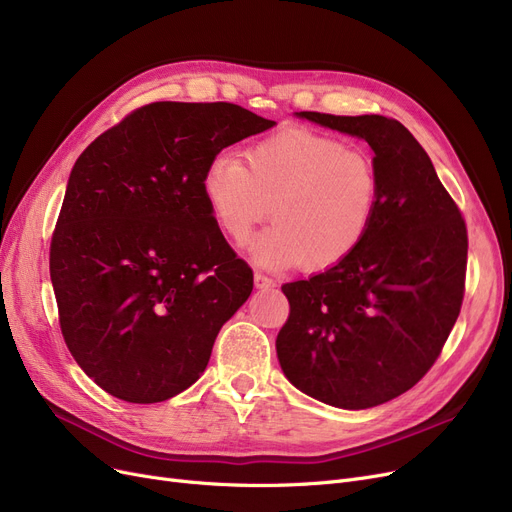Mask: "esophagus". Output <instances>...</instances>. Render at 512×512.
<instances>
[{
	"mask_svg": "<svg viewBox=\"0 0 512 512\" xmlns=\"http://www.w3.org/2000/svg\"><path fill=\"white\" fill-rule=\"evenodd\" d=\"M255 286L261 288V291H268V288H274V286H276V282H274L270 276H265V274H261V272H255Z\"/></svg>",
	"mask_w": 512,
	"mask_h": 512,
	"instance_id": "esophagus-1",
	"label": "esophagus"
}]
</instances>
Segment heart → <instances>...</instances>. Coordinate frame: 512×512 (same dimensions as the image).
Masks as SVG:
<instances>
[{
  "mask_svg": "<svg viewBox=\"0 0 512 512\" xmlns=\"http://www.w3.org/2000/svg\"><path fill=\"white\" fill-rule=\"evenodd\" d=\"M244 165L217 154L201 194L217 224L244 244L275 205L276 224L253 255L270 268L330 270L360 249L379 211V173L362 150L309 129H282L251 144Z\"/></svg>",
  "mask_w": 512,
  "mask_h": 512,
  "instance_id": "obj_1",
  "label": "heart"
}]
</instances>
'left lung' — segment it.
I'll return each mask as SVG.
<instances>
[{"label": "left lung", "mask_w": 512, "mask_h": 512, "mask_svg": "<svg viewBox=\"0 0 512 512\" xmlns=\"http://www.w3.org/2000/svg\"><path fill=\"white\" fill-rule=\"evenodd\" d=\"M297 117L374 150L379 211L360 249L288 282L276 339L286 379L320 402L366 410L412 389L439 358L464 297V219L412 133L381 115Z\"/></svg>", "instance_id": "1"}]
</instances>
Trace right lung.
Instances as JSON below:
<instances>
[{
    "instance_id": "1",
    "label": "right lung",
    "mask_w": 512,
    "mask_h": 512,
    "mask_svg": "<svg viewBox=\"0 0 512 512\" xmlns=\"http://www.w3.org/2000/svg\"><path fill=\"white\" fill-rule=\"evenodd\" d=\"M276 123L230 102H152L77 159L50 244L60 330L106 393L154 404L209 364L253 291L201 194L211 159Z\"/></svg>"
}]
</instances>
